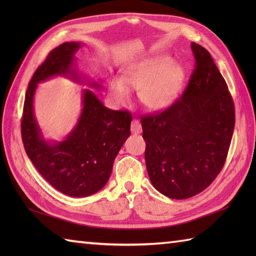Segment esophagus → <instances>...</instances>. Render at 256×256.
<instances>
[{
	"label": "esophagus",
	"instance_id": "esophagus-1",
	"mask_svg": "<svg viewBox=\"0 0 256 256\" xmlns=\"http://www.w3.org/2000/svg\"><path fill=\"white\" fill-rule=\"evenodd\" d=\"M131 131L134 134H140V132H142V125H140V121H138V120H133L132 121Z\"/></svg>",
	"mask_w": 256,
	"mask_h": 256
}]
</instances>
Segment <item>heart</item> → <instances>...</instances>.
<instances>
[{
  "mask_svg": "<svg viewBox=\"0 0 256 256\" xmlns=\"http://www.w3.org/2000/svg\"><path fill=\"white\" fill-rule=\"evenodd\" d=\"M184 67L168 56H156L130 66L122 79H113L108 84V96L118 106L128 104L132 92L138 90L143 104L154 111L170 106L182 89Z\"/></svg>",
  "mask_w": 256,
  "mask_h": 256,
  "instance_id": "obj_1",
  "label": "heart"
}]
</instances>
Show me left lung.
Segmentation results:
<instances>
[{
    "mask_svg": "<svg viewBox=\"0 0 256 256\" xmlns=\"http://www.w3.org/2000/svg\"><path fill=\"white\" fill-rule=\"evenodd\" d=\"M196 68L184 94L165 111L145 116V162L154 188L187 199L222 170L236 123L234 104L210 52L192 42Z\"/></svg>",
    "mask_w": 256,
    "mask_h": 256,
    "instance_id": "obj_1",
    "label": "left lung"
}]
</instances>
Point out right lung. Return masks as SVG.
Segmentation results:
<instances>
[{
  "label": "right lung",
  "instance_id": "1",
  "mask_svg": "<svg viewBox=\"0 0 256 256\" xmlns=\"http://www.w3.org/2000/svg\"><path fill=\"white\" fill-rule=\"evenodd\" d=\"M81 46L79 42H64L50 52L30 81L22 118L28 158L54 188L70 197H88L106 186L114 160L131 135V114L108 108L90 89L82 90L81 113L66 138L54 140L42 135L34 111L38 84L60 76L92 89L102 88L78 68L74 55Z\"/></svg>",
  "mask_w": 256,
  "mask_h": 256
}]
</instances>
